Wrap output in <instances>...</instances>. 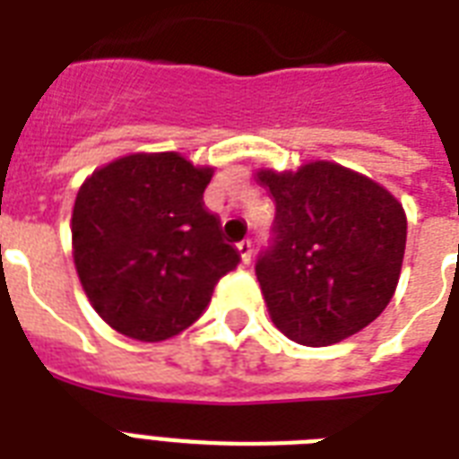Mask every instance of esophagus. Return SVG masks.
I'll return each instance as SVG.
<instances>
[{"mask_svg":"<svg viewBox=\"0 0 459 459\" xmlns=\"http://www.w3.org/2000/svg\"><path fill=\"white\" fill-rule=\"evenodd\" d=\"M238 252H240V259H243V264H250V259H252V243H250V240H240V243H238Z\"/></svg>","mask_w":459,"mask_h":459,"instance_id":"esophagus-1","label":"esophagus"}]
</instances>
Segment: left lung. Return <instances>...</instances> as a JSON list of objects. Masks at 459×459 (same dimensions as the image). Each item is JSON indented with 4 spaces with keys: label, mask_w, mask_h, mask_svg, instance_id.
I'll list each match as a JSON object with an SVG mask.
<instances>
[{
    "label": "left lung",
    "mask_w": 459,
    "mask_h": 459,
    "mask_svg": "<svg viewBox=\"0 0 459 459\" xmlns=\"http://www.w3.org/2000/svg\"><path fill=\"white\" fill-rule=\"evenodd\" d=\"M257 176L276 202L272 245L255 264L273 324L309 348L369 326L398 286L407 240L403 204L333 161Z\"/></svg>",
    "instance_id": "8db88e82"
}]
</instances>
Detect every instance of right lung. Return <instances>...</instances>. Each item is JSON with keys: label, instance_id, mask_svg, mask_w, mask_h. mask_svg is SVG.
I'll use <instances>...</instances> for the list:
<instances>
[{"label": "right lung", "instance_id": "right-lung-1", "mask_svg": "<svg viewBox=\"0 0 459 459\" xmlns=\"http://www.w3.org/2000/svg\"><path fill=\"white\" fill-rule=\"evenodd\" d=\"M212 173L176 152L128 154L78 190L71 219L78 279L118 333L145 342L178 335L240 264L202 200Z\"/></svg>", "mask_w": 459, "mask_h": 459}]
</instances>
